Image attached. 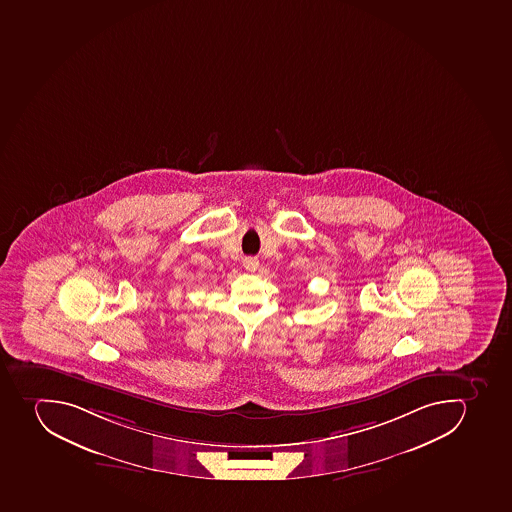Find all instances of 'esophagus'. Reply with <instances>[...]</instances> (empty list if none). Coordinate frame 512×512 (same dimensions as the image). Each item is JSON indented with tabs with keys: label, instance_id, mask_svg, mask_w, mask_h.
<instances>
[{
	"label": "esophagus",
	"instance_id": "esophagus-1",
	"mask_svg": "<svg viewBox=\"0 0 512 512\" xmlns=\"http://www.w3.org/2000/svg\"><path fill=\"white\" fill-rule=\"evenodd\" d=\"M243 264H245V267L246 269H248V271H256V269H258L259 266V261L258 259L254 258H246Z\"/></svg>",
	"mask_w": 512,
	"mask_h": 512
}]
</instances>
